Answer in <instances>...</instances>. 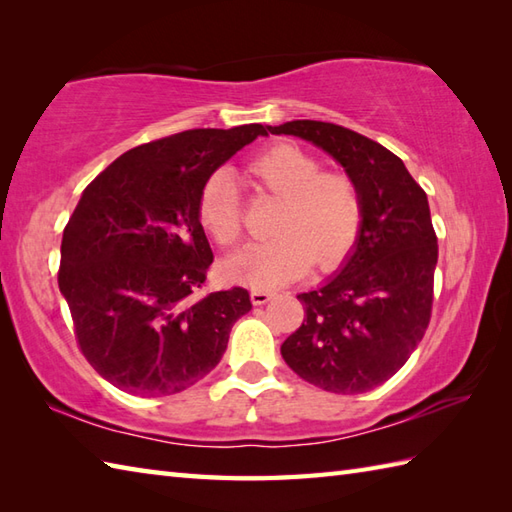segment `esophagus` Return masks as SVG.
I'll use <instances>...</instances> for the list:
<instances>
[{
    "label": "esophagus",
    "mask_w": 512,
    "mask_h": 512,
    "mask_svg": "<svg viewBox=\"0 0 512 512\" xmlns=\"http://www.w3.org/2000/svg\"><path fill=\"white\" fill-rule=\"evenodd\" d=\"M273 297H275V292L268 290V288H253V290H250V301H253L255 306H264V303H268Z\"/></svg>",
    "instance_id": "1"
}]
</instances>
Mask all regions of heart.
Instances as JSON below:
<instances>
[{
  "mask_svg": "<svg viewBox=\"0 0 512 512\" xmlns=\"http://www.w3.org/2000/svg\"><path fill=\"white\" fill-rule=\"evenodd\" d=\"M257 193L279 198L273 217L275 237L253 244L228 262V275L255 288H277L319 270L341 266L354 250L363 228V195L352 173L323 169L312 151L295 143H277L246 165ZM204 231L220 246H237L244 213L235 182L213 173L198 198Z\"/></svg>",
  "mask_w": 512,
  "mask_h": 512,
  "instance_id": "obj_1",
  "label": "heart"
}]
</instances>
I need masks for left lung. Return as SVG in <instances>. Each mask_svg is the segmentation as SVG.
<instances>
[{
  "mask_svg": "<svg viewBox=\"0 0 512 512\" xmlns=\"http://www.w3.org/2000/svg\"><path fill=\"white\" fill-rule=\"evenodd\" d=\"M325 149L363 195V228L352 257L328 284L297 297L306 319L281 345L295 374L332 394L383 385L422 341L433 308L438 237L427 193L376 140L323 121L268 127Z\"/></svg>",
  "mask_w": 512,
  "mask_h": 512,
  "instance_id": "obj_1",
  "label": "left lung"
}]
</instances>
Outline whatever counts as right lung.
Masks as SVG:
<instances>
[{"mask_svg":"<svg viewBox=\"0 0 512 512\" xmlns=\"http://www.w3.org/2000/svg\"><path fill=\"white\" fill-rule=\"evenodd\" d=\"M264 125L187 129L129 149L85 187L63 228L59 290L76 345L107 383L171 396L220 363L246 288L206 292L213 250L198 217L211 173Z\"/></svg>","mask_w":512,"mask_h":512,"instance_id":"obj_1","label":"right lung"}]
</instances>
